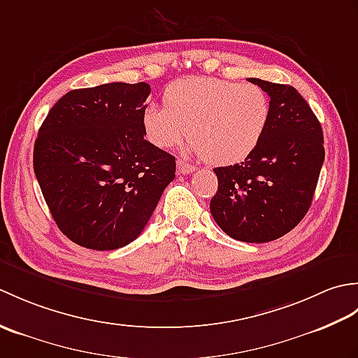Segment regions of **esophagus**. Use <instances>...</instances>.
<instances>
[{
    "mask_svg": "<svg viewBox=\"0 0 358 358\" xmlns=\"http://www.w3.org/2000/svg\"><path fill=\"white\" fill-rule=\"evenodd\" d=\"M177 169H178L180 173L187 175V173H192L195 171V166L183 162V159H178V162H177Z\"/></svg>",
    "mask_w": 358,
    "mask_h": 358,
    "instance_id": "1",
    "label": "esophagus"
}]
</instances>
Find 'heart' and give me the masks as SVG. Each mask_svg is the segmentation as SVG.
<instances>
[{
    "mask_svg": "<svg viewBox=\"0 0 358 358\" xmlns=\"http://www.w3.org/2000/svg\"><path fill=\"white\" fill-rule=\"evenodd\" d=\"M269 120V100L252 83L192 77L173 81L163 108L141 112L143 135L157 149H171L189 129L192 149L206 162L231 166L246 159L260 143Z\"/></svg>",
    "mask_w": 358,
    "mask_h": 358,
    "instance_id": "obj_1",
    "label": "heart"
}]
</instances>
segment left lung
Listing matches in <instances>:
<instances>
[{
  "mask_svg": "<svg viewBox=\"0 0 358 358\" xmlns=\"http://www.w3.org/2000/svg\"><path fill=\"white\" fill-rule=\"evenodd\" d=\"M249 81L271 96L268 126L245 162L214 169L218 189L210 214L229 237L268 243L292 231L309 210L324 162L323 131L295 87Z\"/></svg>",
  "mask_w": 358,
  "mask_h": 358,
  "instance_id": "left-lung-1",
  "label": "left lung"
}]
</instances>
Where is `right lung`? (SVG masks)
<instances>
[{"mask_svg": "<svg viewBox=\"0 0 358 358\" xmlns=\"http://www.w3.org/2000/svg\"><path fill=\"white\" fill-rule=\"evenodd\" d=\"M148 83L75 89L53 104L35 140L34 171L67 238L94 250L134 241L167 185L175 157L144 140Z\"/></svg>", "mask_w": 358, "mask_h": 358, "instance_id": "1", "label": "right lung"}]
</instances>
